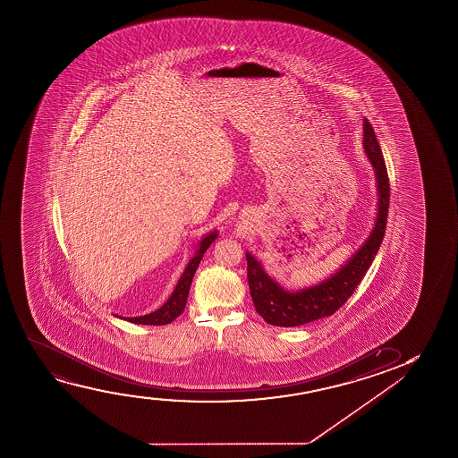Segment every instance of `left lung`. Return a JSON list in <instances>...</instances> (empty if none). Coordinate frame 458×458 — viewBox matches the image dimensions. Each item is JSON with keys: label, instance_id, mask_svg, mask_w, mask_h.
<instances>
[{"label": "left lung", "instance_id": "left-lung-1", "mask_svg": "<svg viewBox=\"0 0 458 458\" xmlns=\"http://www.w3.org/2000/svg\"><path fill=\"white\" fill-rule=\"evenodd\" d=\"M363 132L364 153L374 167L378 199L376 222L361 247L326 280L295 291L283 288L264 270L257 258L245 251L251 301L258 314L270 326L299 327L336 313L361 283L380 249L388 217V172L376 132L366 119Z\"/></svg>", "mask_w": 458, "mask_h": 458}]
</instances>
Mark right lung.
<instances>
[{
  "label": "right lung",
  "mask_w": 458,
  "mask_h": 458,
  "mask_svg": "<svg viewBox=\"0 0 458 458\" xmlns=\"http://www.w3.org/2000/svg\"><path fill=\"white\" fill-rule=\"evenodd\" d=\"M217 238V230L208 233L205 238L201 239L199 245H197V250H195L194 257L191 258L186 269L182 272V276H180V280L176 283L174 293L170 295L167 301L164 303L163 307L157 308V311H153L150 314H145V316H138V318H120V319L128 320L132 324H142V326H165L170 324L172 320H175L180 314L184 311L186 307V301H188L189 289L192 284V278H194L195 270L200 264L201 258L205 255V251L208 250V247L213 244L214 239ZM119 318V316H117Z\"/></svg>",
  "instance_id": "obj_1"
}]
</instances>
